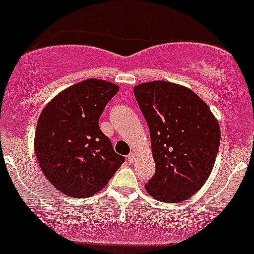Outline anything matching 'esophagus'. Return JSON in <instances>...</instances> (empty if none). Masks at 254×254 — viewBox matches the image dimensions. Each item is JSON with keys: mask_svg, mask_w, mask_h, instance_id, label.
Segmentation results:
<instances>
[{"mask_svg": "<svg viewBox=\"0 0 254 254\" xmlns=\"http://www.w3.org/2000/svg\"><path fill=\"white\" fill-rule=\"evenodd\" d=\"M127 160H129V163H134L135 160H136V154L130 153L129 155H127Z\"/></svg>", "mask_w": 254, "mask_h": 254, "instance_id": "esophagus-1", "label": "esophagus"}]
</instances>
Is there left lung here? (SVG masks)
Listing matches in <instances>:
<instances>
[{
    "mask_svg": "<svg viewBox=\"0 0 254 254\" xmlns=\"http://www.w3.org/2000/svg\"><path fill=\"white\" fill-rule=\"evenodd\" d=\"M150 130L155 174L145 189L160 202L187 200L204 186L214 167L219 123L190 89L156 80L134 87Z\"/></svg>",
    "mask_w": 254,
    "mask_h": 254,
    "instance_id": "1",
    "label": "left lung"
}]
</instances>
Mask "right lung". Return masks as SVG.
Wrapping results in <instances>:
<instances>
[{"label":"right lung","instance_id":"1","mask_svg":"<svg viewBox=\"0 0 254 254\" xmlns=\"http://www.w3.org/2000/svg\"><path fill=\"white\" fill-rule=\"evenodd\" d=\"M118 91L113 82L84 80L59 92L40 114L34 141L37 162L47 181L65 195H94L124 163L99 127Z\"/></svg>","mask_w":254,"mask_h":254}]
</instances>
